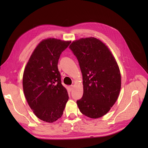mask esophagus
Instances as JSON below:
<instances>
[{
	"instance_id": "1",
	"label": "esophagus",
	"mask_w": 148,
	"mask_h": 148,
	"mask_svg": "<svg viewBox=\"0 0 148 148\" xmlns=\"http://www.w3.org/2000/svg\"><path fill=\"white\" fill-rule=\"evenodd\" d=\"M73 88H74V86H73V85H71V86H69V90H72Z\"/></svg>"
}]
</instances>
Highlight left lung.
I'll return each mask as SVG.
<instances>
[{
  "label": "left lung",
  "mask_w": 148,
  "mask_h": 148,
  "mask_svg": "<svg viewBox=\"0 0 148 148\" xmlns=\"http://www.w3.org/2000/svg\"><path fill=\"white\" fill-rule=\"evenodd\" d=\"M69 48L79 60L83 75V95L77 101L80 112L92 119L102 117L118 99L120 69L108 47L94 37L74 41Z\"/></svg>",
  "instance_id": "obj_1"
}]
</instances>
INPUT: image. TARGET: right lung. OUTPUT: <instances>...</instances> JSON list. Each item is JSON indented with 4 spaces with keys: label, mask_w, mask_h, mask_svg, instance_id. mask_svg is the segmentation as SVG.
<instances>
[{
    "label": "right lung",
    "mask_w": 148,
    "mask_h": 148,
    "mask_svg": "<svg viewBox=\"0 0 148 148\" xmlns=\"http://www.w3.org/2000/svg\"><path fill=\"white\" fill-rule=\"evenodd\" d=\"M70 43L51 38L42 40L23 73V88L27 102L36 117L46 122L62 117L69 98L61 83L58 64L60 54Z\"/></svg>",
    "instance_id": "1"
}]
</instances>
